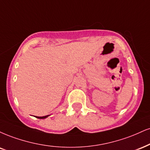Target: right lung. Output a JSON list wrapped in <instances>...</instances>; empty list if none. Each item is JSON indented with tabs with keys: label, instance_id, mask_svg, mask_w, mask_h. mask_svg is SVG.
Here are the masks:
<instances>
[{
	"label": "right lung",
	"instance_id": "right-lung-1",
	"mask_svg": "<svg viewBox=\"0 0 150 150\" xmlns=\"http://www.w3.org/2000/svg\"><path fill=\"white\" fill-rule=\"evenodd\" d=\"M49 116H50V115H47V116H44V117H35L36 118H38V119H45Z\"/></svg>",
	"mask_w": 150,
	"mask_h": 150
}]
</instances>
